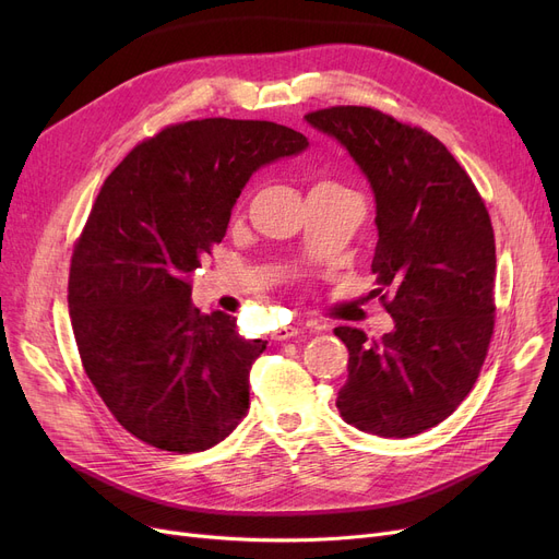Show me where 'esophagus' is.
Listing matches in <instances>:
<instances>
[{
    "mask_svg": "<svg viewBox=\"0 0 559 559\" xmlns=\"http://www.w3.org/2000/svg\"><path fill=\"white\" fill-rule=\"evenodd\" d=\"M301 333V329L299 326H281L278 331H274V340L276 342H285V340H292V337H297Z\"/></svg>",
    "mask_w": 559,
    "mask_h": 559,
    "instance_id": "esophagus-1",
    "label": "esophagus"
}]
</instances>
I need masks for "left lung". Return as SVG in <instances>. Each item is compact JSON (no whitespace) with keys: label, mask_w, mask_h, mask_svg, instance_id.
Returning <instances> with one entry per match:
<instances>
[{"label":"left lung","mask_w":559,"mask_h":559,"mask_svg":"<svg viewBox=\"0 0 559 559\" xmlns=\"http://www.w3.org/2000/svg\"><path fill=\"white\" fill-rule=\"evenodd\" d=\"M306 122L356 160L376 201V283L390 287L394 331L354 326L337 392L346 424L413 437L455 413L476 385L493 333L496 245L489 213L460 163L430 133L365 106H333Z\"/></svg>","instance_id":"left-lung-1"}]
</instances>
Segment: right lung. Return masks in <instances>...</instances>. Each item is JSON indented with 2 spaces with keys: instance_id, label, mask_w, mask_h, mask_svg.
Segmentation results:
<instances>
[{
  "instance_id": "obj_1",
  "label": "right lung",
  "mask_w": 559,
  "mask_h": 559,
  "mask_svg": "<svg viewBox=\"0 0 559 559\" xmlns=\"http://www.w3.org/2000/svg\"><path fill=\"white\" fill-rule=\"evenodd\" d=\"M308 150L274 122L209 117L140 142L102 186L72 253L68 304L83 369L131 435L171 453L205 451L249 409L267 348L238 319L203 314L190 276L222 242L251 174Z\"/></svg>"
}]
</instances>
